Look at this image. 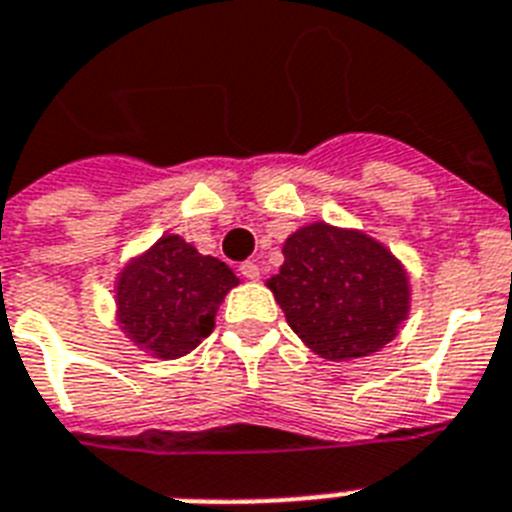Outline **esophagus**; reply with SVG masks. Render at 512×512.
<instances>
[{"mask_svg": "<svg viewBox=\"0 0 512 512\" xmlns=\"http://www.w3.org/2000/svg\"><path fill=\"white\" fill-rule=\"evenodd\" d=\"M239 273H242L244 278H249V281H257V278H260V268H257V263H252V260L239 265Z\"/></svg>", "mask_w": 512, "mask_h": 512, "instance_id": "1", "label": "esophagus"}]
</instances>
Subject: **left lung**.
Segmentation results:
<instances>
[{
  "mask_svg": "<svg viewBox=\"0 0 512 512\" xmlns=\"http://www.w3.org/2000/svg\"><path fill=\"white\" fill-rule=\"evenodd\" d=\"M281 252L284 265L265 286L315 355L357 360L400 334L410 315V278L378 239L313 220L286 236Z\"/></svg>",
  "mask_w": 512,
  "mask_h": 512,
  "instance_id": "1",
  "label": "left lung"
}]
</instances>
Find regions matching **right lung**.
I'll return each mask as SVG.
<instances>
[{
    "label": "right lung",
    "instance_id": "obj_1",
    "mask_svg": "<svg viewBox=\"0 0 512 512\" xmlns=\"http://www.w3.org/2000/svg\"><path fill=\"white\" fill-rule=\"evenodd\" d=\"M239 278L184 236L162 234L115 276V321L131 344L157 360H178L213 334L215 315Z\"/></svg>",
    "mask_w": 512,
    "mask_h": 512
}]
</instances>
